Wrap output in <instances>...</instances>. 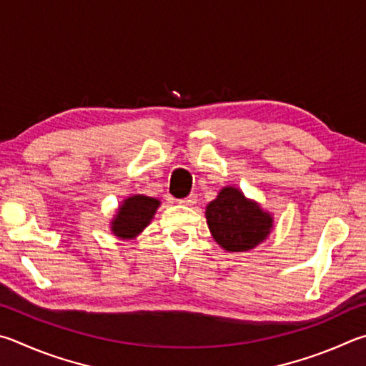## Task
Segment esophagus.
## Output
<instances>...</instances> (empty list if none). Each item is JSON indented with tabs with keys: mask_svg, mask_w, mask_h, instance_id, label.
Masks as SVG:
<instances>
[{
	"mask_svg": "<svg viewBox=\"0 0 366 366\" xmlns=\"http://www.w3.org/2000/svg\"><path fill=\"white\" fill-rule=\"evenodd\" d=\"M196 201H197L196 194H189L188 197H184V199H179V201H178V204H182V206H188V207H191V206H194Z\"/></svg>",
	"mask_w": 366,
	"mask_h": 366,
	"instance_id": "obj_1",
	"label": "esophagus"
}]
</instances>
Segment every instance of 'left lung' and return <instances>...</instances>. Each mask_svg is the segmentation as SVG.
<instances>
[{"mask_svg": "<svg viewBox=\"0 0 366 366\" xmlns=\"http://www.w3.org/2000/svg\"><path fill=\"white\" fill-rule=\"evenodd\" d=\"M210 234L227 252H249L267 241L273 214L236 187H223L206 207Z\"/></svg>", "mask_w": 366, "mask_h": 366, "instance_id": "left-lung-1", "label": "left lung"}]
</instances>
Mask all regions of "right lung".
<instances>
[{
    "label": "right lung",
    "instance_id": "1",
    "mask_svg": "<svg viewBox=\"0 0 366 366\" xmlns=\"http://www.w3.org/2000/svg\"><path fill=\"white\" fill-rule=\"evenodd\" d=\"M160 207V201L146 194H133L119 204L109 222L111 233L119 239H134L144 232Z\"/></svg>",
    "mask_w": 366,
    "mask_h": 366
}]
</instances>
